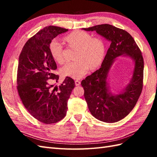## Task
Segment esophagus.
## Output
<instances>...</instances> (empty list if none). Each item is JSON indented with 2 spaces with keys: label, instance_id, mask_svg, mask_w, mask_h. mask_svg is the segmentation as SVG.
Masks as SVG:
<instances>
[{
  "label": "esophagus",
  "instance_id": "esophagus-1",
  "mask_svg": "<svg viewBox=\"0 0 157 157\" xmlns=\"http://www.w3.org/2000/svg\"><path fill=\"white\" fill-rule=\"evenodd\" d=\"M75 86H79V85H80V82L78 81V80H75Z\"/></svg>",
  "mask_w": 157,
  "mask_h": 157
}]
</instances>
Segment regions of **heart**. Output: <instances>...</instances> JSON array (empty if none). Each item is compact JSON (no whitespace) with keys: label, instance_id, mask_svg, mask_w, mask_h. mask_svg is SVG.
<instances>
[{"label":"heart","instance_id":"1","mask_svg":"<svg viewBox=\"0 0 157 157\" xmlns=\"http://www.w3.org/2000/svg\"><path fill=\"white\" fill-rule=\"evenodd\" d=\"M64 40L69 47L77 49L76 61L68 63L61 69V74L73 79H80L90 67L96 69L101 65L105 55V45L101 39L92 38L84 31H75L66 36ZM50 52L53 59L58 63L64 61L63 46L57 40H52L49 46Z\"/></svg>","mask_w":157,"mask_h":157}]
</instances>
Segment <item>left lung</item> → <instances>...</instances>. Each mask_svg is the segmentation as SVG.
<instances>
[{"label":"left lung","mask_w":157,"mask_h":157,"mask_svg":"<svg viewBox=\"0 0 157 157\" xmlns=\"http://www.w3.org/2000/svg\"><path fill=\"white\" fill-rule=\"evenodd\" d=\"M85 31L94 32L111 45L101 67L82 80L84 97L91 114L100 121L115 123L125 118L134 109L142 90L144 59L140 50L128 32L109 24H102ZM131 58L134 63L132 78L118 94H113L109 84V73L119 56Z\"/></svg>","instance_id":"1"}]
</instances>
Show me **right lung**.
Segmentation results:
<instances>
[{"label": "right lung", "instance_id": "obj_1", "mask_svg": "<svg viewBox=\"0 0 157 157\" xmlns=\"http://www.w3.org/2000/svg\"><path fill=\"white\" fill-rule=\"evenodd\" d=\"M68 29L47 26L28 40L19 57L17 90L25 109L46 124L61 121L66 115L67 101L75 82L67 77L62 84L54 88L48 79L56 82L59 75L54 73L56 64L50 52L51 41Z\"/></svg>", "mask_w": 157, "mask_h": 157}]
</instances>
